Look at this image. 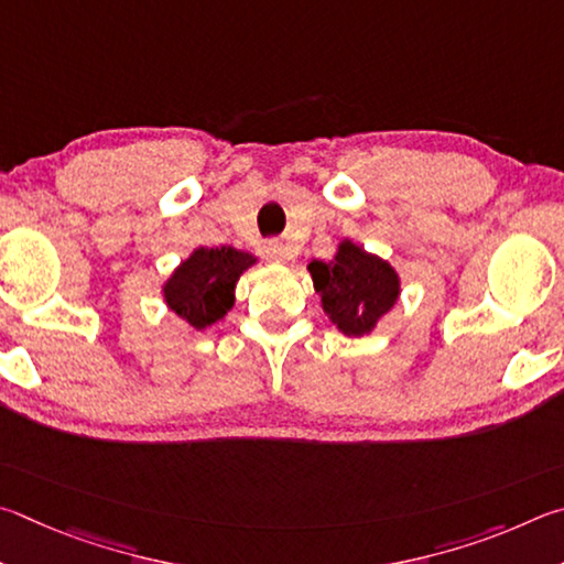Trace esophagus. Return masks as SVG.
I'll return each instance as SVG.
<instances>
[{"label":"esophagus","mask_w":564,"mask_h":564,"mask_svg":"<svg viewBox=\"0 0 564 564\" xmlns=\"http://www.w3.org/2000/svg\"><path fill=\"white\" fill-rule=\"evenodd\" d=\"M262 252H264L267 260H270V262H276V264H282V262H288V260H290V250H288V247H284L282 242H276V240L264 242Z\"/></svg>","instance_id":"1"}]
</instances>
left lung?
I'll return each instance as SVG.
<instances>
[{
    "mask_svg": "<svg viewBox=\"0 0 564 564\" xmlns=\"http://www.w3.org/2000/svg\"><path fill=\"white\" fill-rule=\"evenodd\" d=\"M307 270L324 314L344 337H367L401 297V276L391 262L349 237L337 245L332 260H312Z\"/></svg>",
    "mask_w": 564,
    "mask_h": 564,
    "instance_id": "left-lung-1",
    "label": "left lung"
}]
</instances>
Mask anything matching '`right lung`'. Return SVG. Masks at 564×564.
I'll return each mask as SVG.
<instances>
[{
	"instance_id": "1",
	"label": "right lung",
	"mask_w": 564,
	"mask_h": 564,
	"mask_svg": "<svg viewBox=\"0 0 564 564\" xmlns=\"http://www.w3.org/2000/svg\"><path fill=\"white\" fill-rule=\"evenodd\" d=\"M257 264V257L223 247H195L163 282V302L195 329H207L235 307L240 274Z\"/></svg>"
}]
</instances>
